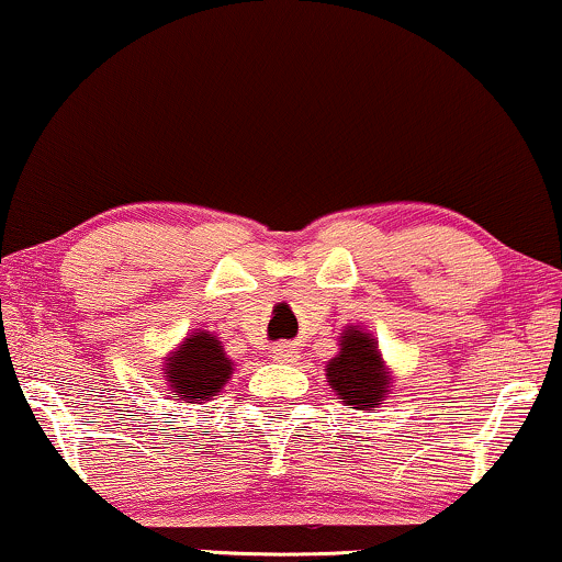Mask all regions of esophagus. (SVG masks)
I'll return each mask as SVG.
<instances>
[{
    "label": "esophagus",
    "instance_id": "1",
    "mask_svg": "<svg viewBox=\"0 0 562 562\" xmlns=\"http://www.w3.org/2000/svg\"><path fill=\"white\" fill-rule=\"evenodd\" d=\"M270 357L279 359V362H294V359L300 357V351L294 349V344H276L273 349H270Z\"/></svg>",
    "mask_w": 562,
    "mask_h": 562
}]
</instances>
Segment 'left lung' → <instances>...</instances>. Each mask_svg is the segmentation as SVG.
Returning <instances> with one entry per match:
<instances>
[{
  "label": "left lung",
  "mask_w": 562,
  "mask_h": 562,
  "mask_svg": "<svg viewBox=\"0 0 562 562\" xmlns=\"http://www.w3.org/2000/svg\"><path fill=\"white\" fill-rule=\"evenodd\" d=\"M341 351L325 364V380L349 408L372 412L391 393V372L372 334L349 325L341 334Z\"/></svg>",
  "instance_id": "1"
}]
</instances>
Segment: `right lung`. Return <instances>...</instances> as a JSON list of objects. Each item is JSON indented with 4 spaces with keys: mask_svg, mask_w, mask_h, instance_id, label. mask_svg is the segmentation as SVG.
I'll list each match as a JSON object with an SVG mask.
<instances>
[{
    "mask_svg": "<svg viewBox=\"0 0 562 562\" xmlns=\"http://www.w3.org/2000/svg\"><path fill=\"white\" fill-rule=\"evenodd\" d=\"M234 362L221 349V341L207 330L187 336L177 351L164 362V378L171 398L184 404H203L218 396L221 387L232 378Z\"/></svg>",
    "mask_w": 562,
    "mask_h": 562,
    "instance_id": "1",
    "label": "right lung"
}]
</instances>
